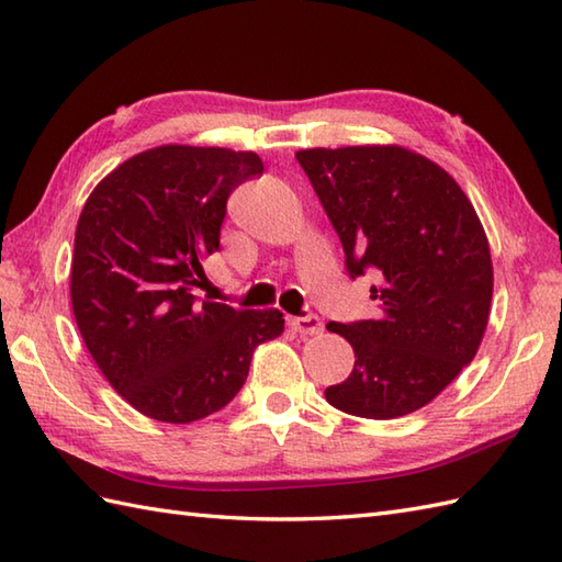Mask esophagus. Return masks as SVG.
I'll return each instance as SVG.
<instances>
[{"mask_svg":"<svg viewBox=\"0 0 562 562\" xmlns=\"http://www.w3.org/2000/svg\"><path fill=\"white\" fill-rule=\"evenodd\" d=\"M290 325L299 335H318L323 330V323L318 316H302V318H290Z\"/></svg>","mask_w":562,"mask_h":562,"instance_id":"obj_1","label":"esophagus"}]
</instances>
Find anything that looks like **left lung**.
<instances>
[{
	"instance_id": "obj_1",
	"label": "left lung",
	"mask_w": 562,
	"mask_h": 562,
	"mask_svg": "<svg viewBox=\"0 0 562 562\" xmlns=\"http://www.w3.org/2000/svg\"><path fill=\"white\" fill-rule=\"evenodd\" d=\"M296 160L340 234L349 276L381 278L375 318L328 323L357 359L325 400L378 422L426 407L472 363L488 325L493 263L472 201L440 165L395 143L308 148Z\"/></svg>"
}]
</instances>
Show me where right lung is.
Here are the masks:
<instances>
[{
	"label": "right lung",
	"instance_id": "add662e5",
	"mask_svg": "<svg viewBox=\"0 0 562 562\" xmlns=\"http://www.w3.org/2000/svg\"><path fill=\"white\" fill-rule=\"evenodd\" d=\"M254 175L263 162L251 150L169 143L114 167L78 217L76 325L108 383L148 419L191 424L222 409L254 349L284 330L278 308L195 296L229 193Z\"/></svg>",
	"mask_w": 562,
	"mask_h": 562
}]
</instances>
